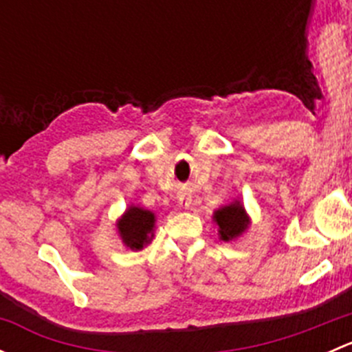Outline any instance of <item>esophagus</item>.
Wrapping results in <instances>:
<instances>
[{
    "label": "esophagus",
    "instance_id": "1",
    "mask_svg": "<svg viewBox=\"0 0 352 352\" xmlns=\"http://www.w3.org/2000/svg\"><path fill=\"white\" fill-rule=\"evenodd\" d=\"M179 206L180 208H189L190 206V196H187V194H180L179 196Z\"/></svg>",
    "mask_w": 352,
    "mask_h": 352
}]
</instances>
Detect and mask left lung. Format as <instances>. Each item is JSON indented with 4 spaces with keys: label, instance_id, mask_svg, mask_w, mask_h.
I'll return each instance as SVG.
<instances>
[{
    "label": "left lung",
    "instance_id": "1",
    "mask_svg": "<svg viewBox=\"0 0 352 352\" xmlns=\"http://www.w3.org/2000/svg\"><path fill=\"white\" fill-rule=\"evenodd\" d=\"M212 221L218 226V236L223 242H233L240 239L250 226V216L243 202L235 199L230 204L221 206L212 212Z\"/></svg>",
    "mask_w": 352,
    "mask_h": 352
}]
</instances>
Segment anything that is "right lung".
Instances as JSON below:
<instances>
[{
  "instance_id": "add662e5",
  "label": "right lung",
  "mask_w": 352,
  "mask_h": 352,
  "mask_svg": "<svg viewBox=\"0 0 352 352\" xmlns=\"http://www.w3.org/2000/svg\"><path fill=\"white\" fill-rule=\"evenodd\" d=\"M155 225L156 216L153 211L131 204L120 214V218H117L116 230L124 247L133 252H140L155 239Z\"/></svg>"
}]
</instances>
